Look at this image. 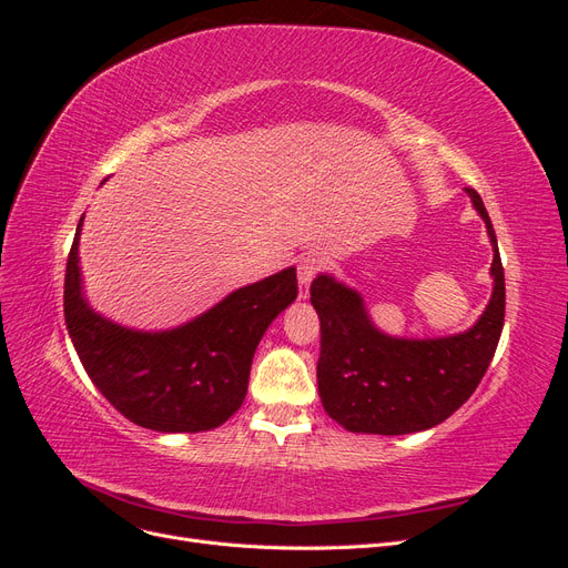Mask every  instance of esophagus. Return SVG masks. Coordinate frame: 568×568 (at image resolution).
I'll return each mask as SVG.
<instances>
[{"mask_svg":"<svg viewBox=\"0 0 568 568\" xmlns=\"http://www.w3.org/2000/svg\"><path fill=\"white\" fill-rule=\"evenodd\" d=\"M322 270V257L317 253H307L298 261V296L307 298L311 294V282L315 274Z\"/></svg>","mask_w":568,"mask_h":568,"instance_id":"34e87169","label":"esophagus"}]
</instances>
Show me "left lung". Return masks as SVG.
Segmentation results:
<instances>
[{
	"label": "left lung",
	"instance_id": "obj_1",
	"mask_svg": "<svg viewBox=\"0 0 568 568\" xmlns=\"http://www.w3.org/2000/svg\"><path fill=\"white\" fill-rule=\"evenodd\" d=\"M493 242V298L474 329L407 341L376 332L355 291L326 274L311 284L320 315L317 386L326 415L355 434L400 436L448 419L484 379L505 324V267L493 222L467 186Z\"/></svg>",
	"mask_w": 568,
	"mask_h": 568
}]
</instances>
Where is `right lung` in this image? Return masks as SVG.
<instances>
[{
  "label": "right lung",
  "instance_id": "add662e5",
  "mask_svg": "<svg viewBox=\"0 0 568 568\" xmlns=\"http://www.w3.org/2000/svg\"><path fill=\"white\" fill-rule=\"evenodd\" d=\"M65 263L63 313L84 372L130 422L153 432H209L242 407L251 359L270 322L298 296L296 267L244 286L180 329L142 334L90 311L78 239Z\"/></svg>",
  "mask_w": 568,
  "mask_h": 568
}]
</instances>
